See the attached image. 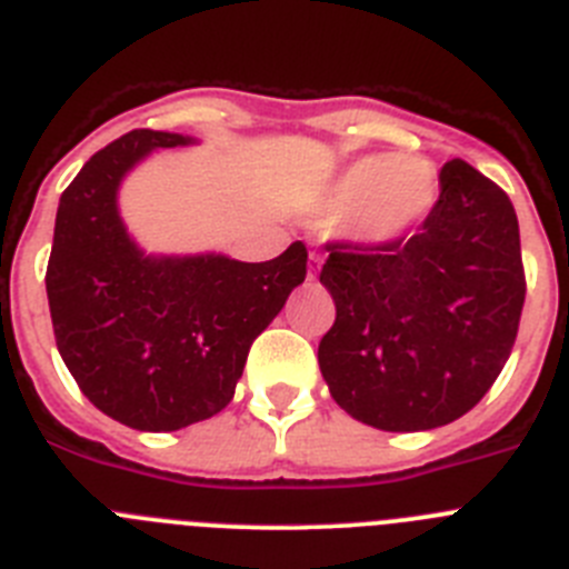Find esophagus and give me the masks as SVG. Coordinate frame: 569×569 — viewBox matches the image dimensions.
Here are the masks:
<instances>
[{"instance_id":"esophagus-1","label":"esophagus","mask_w":569,"mask_h":569,"mask_svg":"<svg viewBox=\"0 0 569 569\" xmlns=\"http://www.w3.org/2000/svg\"><path fill=\"white\" fill-rule=\"evenodd\" d=\"M321 261H325V256H321L319 250H313V253H310V270H308V279H316V273H319V268H321Z\"/></svg>"}]
</instances>
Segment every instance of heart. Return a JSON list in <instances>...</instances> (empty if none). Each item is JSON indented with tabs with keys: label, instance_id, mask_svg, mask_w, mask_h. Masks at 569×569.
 I'll list each match as a JSON object with an SVG mask.
<instances>
[{
	"label": "heart",
	"instance_id": "1",
	"mask_svg": "<svg viewBox=\"0 0 569 569\" xmlns=\"http://www.w3.org/2000/svg\"><path fill=\"white\" fill-rule=\"evenodd\" d=\"M439 199L441 173L433 159L367 153L321 184L301 210L341 222L361 248H393L433 219Z\"/></svg>",
	"mask_w": 569,
	"mask_h": 569
}]
</instances>
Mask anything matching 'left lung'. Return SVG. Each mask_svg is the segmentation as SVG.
Returning a JSON list of instances; mask_svg holds the SVG:
<instances>
[{
  "label": "left lung",
  "instance_id": "obj_1",
  "mask_svg": "<svg viewBox=\"0 0 569 569\" xmlns=\"http://www.w3.org/2000/svg\"><path fill=\"white\" fill-rule=\"evenodd\" d=\"M328 250L319 281L336 321L319 367L336 405L387 433L433 430L479 405L510 359L527 293L510 196L453 159L413 239Z\"/></svg>",
  "mask_w": 569,
  "mask_h": 569
}]
</instances>
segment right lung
<instances>
[{
	"label": "right lung",
	"instance_id": "1",
	"mask_svg": "<svg viewBox=\"0 0 569 569\" xmlns=\"http://www.w3.org/2000/svg\"><path fill=\"white\" fill-rule=\"evenodd\" d=\"M193 136L130 130L59 199L48 288L62 361L104 416L133 430H182L230 405L250 345L308 276L293 241L270 261L144 253L119 216L122 179L153 150Z\"/></svg>",
	"mask_w": 569,
	"mask_h": 569
}]
</instances>
